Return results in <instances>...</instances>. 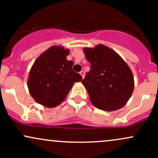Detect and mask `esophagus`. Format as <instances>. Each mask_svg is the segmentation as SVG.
<instances>
[{"label": "esophagus", "mask_w": 158, "mask_h": 158, "mask_svg": "<svg viewBox=\"0 0 158 158\" xmlns=\"http://www.w3.org/2000/svg\"><path fill=\"white\" fill-rule=\"evenodd\" d=\"M80 74H81V75L82 76V77H83V78H84L85 73H84V71H81V72H80Z\"/></svg>", "instance_id": "1"}]
</instances>
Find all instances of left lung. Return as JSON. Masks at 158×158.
Returning a JSON list of instances; mask_svg holds the SVG:
<instances>
[{"instance_id":"obj_1","label":"left lung","mask_w":158,"mask_h":158,"mask_svg":"<svg viewBox=\"0 0 158 158\" xmlns=\"http://www.w3.org/2000/svg\"><path fill=\"white\" fill-rule=\"evenodd\" d=\"M84 52L90 63V71L82 84L87 89L90 102L106 111L120 109L131 96L134 81L131 70L116 51L98 45L85 48Z\"/></svg>"}]
</instances>
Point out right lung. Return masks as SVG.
Segmentation results:
<instances>
[{
	"label": "right lung",
	"instance_id": "right-lung-1",
	"mask_svg": "<svg viewBox=\"0 0 158 158\" xmlns=\"http://www.w3.org/2000/svg\"><path fill=\"white\" fill-rule=\"evenodd\" d=\"M69 49L54 45L42 53L32 65L27 80L30 94L37 103L55 107L65 98L74 82L82 81L68 60Z\"/></svg>",
	"mask_w": 158,
	"mask_h": 158
}]
</instances>
